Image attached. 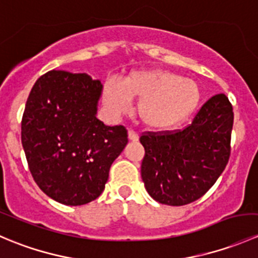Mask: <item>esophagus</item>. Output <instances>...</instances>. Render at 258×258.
<instances>
[{"mask_svg":"<svg viewBox=\"0 0 258 258\" xmlns=\"http://www.w3.org/2000/svg\"><path fill=\"white\" fill-rule=\"evenodd\" d=\"M128 140H130V141H132V142H137V141H139V135H137L135 131H132V130H130V131H128Z\"/></svg>","mask_w":258,"mask_h":258,"instance_id":"esophagus-1","label":"esophagus"}]
</instances>
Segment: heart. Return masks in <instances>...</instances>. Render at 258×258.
<instances>
[{
  "mask_svg": "<svg viewBox=\"0 0 258 258\" xmlns=\"http://www.w3.org/2000/svg\"><path fill=\"white\" fill-rule=\"evenodd\" d=\"M131 100L139 101L137 117L146 128L168 131L196 112L202 91L196 81L162 69L132 71L122 82L116 79L105 81L103 101L111 112H128Z\"/></svg>",
  "mask_w": 258,
  "mask_h": 258,
  "instance_id": "obj_1",
  "label": "heart"
}]
</instances>
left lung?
<instances>
[{
    "label": "left lung",
    "mask_w": 258,
    "mask_h": 258,
    "mask_svg": "<svg viewBox=\"0 0 258 258\" xmlns=\"http://www.w3.org/2000/svg\"><path fill=\"white\" fill-rule=\"evenodd\" d=\"M232 126V106L220 93L186 128L141 136V177L148 195L168 206H183L204 196L227 165Z\"/></svg>",
    "instance_id": "obj_1"
}]
</instances>
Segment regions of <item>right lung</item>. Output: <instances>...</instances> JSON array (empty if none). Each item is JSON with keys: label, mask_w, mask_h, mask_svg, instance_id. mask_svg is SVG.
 Returning a JSON list of instances; mask_svg holds the SVG:
<instances>
[{"label": "right lung", "mask_w": 258, "mask_h": 258, "mask_svg": "<svg viewBox=\"0 0 258 258\" xmlns=\"http://www.w3.org/2000/svg\"><path fill=\"white\" fill-rule=\"evenodd\" d=\"M102 88L87 74L53 70L36 81L26 102L21 140L28 168L62 205L97 199L128 142L123 126H106L96 117Z\"/></svg>", "instance_id": "1"}]
</instances>
